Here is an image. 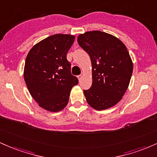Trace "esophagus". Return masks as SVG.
I'll return each mask as SVG.
<instances>
[{"mask_svg":"<svg viewBox=\"0 0 157 157\" xmlns=\"http://www.w3.org/2000/svg\"><path fill=\"white\" fill-rule=\"evenodd\" d=\"M82 75H78V80L80 81L81 79H82Z\"/></svg>","mask_w":157,"mask_h":157,"instance_id":"1","label":"esophagus"}]
</instances>
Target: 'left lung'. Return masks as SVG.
<instances>
[{
	"mask_svg": "<svg viewBox=\"0 0 157 157\" xmlns=\"http://www.w3.org/2000/svg\"><path fill=\"white\" fill-rule=\"evenodd\" d=\"M77 40L92 63V86L84 90L87 103L97 110L114 106L126 92L133 73L128 49L117 37L101 31L87 32Z\"/></svg>",
	"mask_w": 157,
	"mask_h": 157,
	"instance_id": "left-lung-1",
	"label": "left lung"
}]
</instances>
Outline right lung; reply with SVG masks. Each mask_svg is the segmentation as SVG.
<instances>
[{
	"mask_svg": "<svg viewBox=\"0 0 157 157\" xmlns=\"http://www.w3.org/2000/svg\"><path fill=\"white\" fill-rule=\"evenodd\" d=\"M74 40L72 35H53L36 44L26 56L24 70L26 87L32 97L46 110H63L72 87L78 83L67 59Z\"/></svg>",
	"mask_w": 157,
	"mask_h": 157,
	"instance_id": "1",
	"label": "right lung"
}]
</instances>
